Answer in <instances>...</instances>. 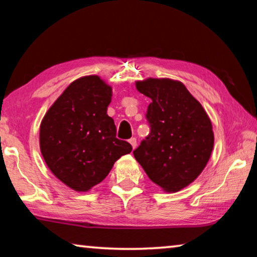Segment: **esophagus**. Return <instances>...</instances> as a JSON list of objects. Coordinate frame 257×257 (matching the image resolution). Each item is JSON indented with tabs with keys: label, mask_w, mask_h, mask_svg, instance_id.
Listing matches in <instances>:
<instances>
[{
	"label": "esophagus",
	"mask_w": 257,
	"mask_h": 257,
	"mask_svg": "<svg viewBox=\"0 0 257 257\" xmlns=\"http://www.w3.org/2000/svg\"><path fill=\"white\" fill-rule=\"evenodd\" d=\"M129 143H130V144H132L133 149H136V146H137V139H136V138H135V137L130 138V139H129Z\"/></svg>",
	"instance_id": "esophagus-1"
}]
</instances>
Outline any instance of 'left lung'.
Returning <instances> with one entry per match:
<instances>
[{
	"instance_id": "left-lung-1",
	"label": "left lung",
	"mask_w": 257,
	"mask_h": 257,
	"mask_svg": "<svg viewBox=\"0 0 257 257\" xmlns=\"http://www.w3.org/2000/svg\"><path fill=\"white\" fill-rule=\"evenodd\" d=\"M136 87L152 103L145 115L151 132L134 151L135 159L154 184L167 191L180 190L196 179L210 159L211 121L180 81L147 79Z\"/></svg>"
}]
</instances>
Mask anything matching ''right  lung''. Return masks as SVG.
<instances>
[{"label":"right lung","instance_id":"right-lung-1","mask_svg":"<svg viewBox=\"0 0 257 257\" xmlns=\"http://www.w3.org/2000/svg\"><path fill=\"white\" fill-rule=\"evenodd\" d=\"M112 89L97 76L68 86L42 121V155L55 177L78 191L89 190L105 178L116 160L132 152L116 138L106 114Z\"/></svg>","mask_w":257,"mask_h":257}]
</instances>
